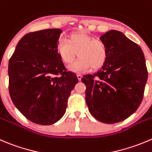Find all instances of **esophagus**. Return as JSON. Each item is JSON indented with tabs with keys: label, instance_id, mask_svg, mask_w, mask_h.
Listing matches in <instances>:
<instances>
[{
	"label": "esophagus",
	"instance_id": "esophagus-1",
	"mask_svg": "<svg viewBox=\"0 0 152 152\" xmlns=\"http://www.w3.org/2000/svg\"><path fill=\"white\" fill-rule=\"evenodd\" d=\"M77 77H78V79H79V81L81 80V79H82V76L81 74H77Z\"/></svg>",
	"mask_w": 152,
	"mask_h": 152
}]
</instances>
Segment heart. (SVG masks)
Segmentation results:
<instances>
[{
  "mask_svg": "<svg viewBox=\"0 0 152 152\" xmlns=\"http://www.w3.org/2000/svg\"><path fill=\"white\" fill-rule=\"evenodd\" d=\"M56 50L63 62L70 64L77 53L79 58L69 66V70L75 73L100 68L107 58V48L101 40L96 39L85 31L74 32L69 35L68 40L60 39Z\"/></svg>",
  "mask_w": 152,
  "mask_h": 152,
  "instance_id": "b5f03b06",
  "label": "heart"
}]
</instances>
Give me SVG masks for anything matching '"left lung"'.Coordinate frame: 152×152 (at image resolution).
I'll return each instance as SVG.
<instances>
[{
	"label": "left lung",
	"mask_w": 152,
	"mask_h": 152,
	"mask_svg": "<svg viewBox=\"0 0 152 152\" xmlns=\"http://www.w3.org/2000/svg\"><path fill=\"white\" fill-rule=\"evenodd\" d=\"M107 48L105 63L97 73L85 75V100L99 121L113 124L125 120L142 102L148 70L140 47L117 30L100 37Z\"/></svg>",
	"instance_id": "obj_1"
}]
</instances>
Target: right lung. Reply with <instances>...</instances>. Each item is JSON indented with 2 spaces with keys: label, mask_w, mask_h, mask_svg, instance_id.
<instances>
[{
  "label": "right lung",
  "mask_w": 152,
  "mask_h": 152,
  "mask_svg": "<svg viewBox=\"0 0 152 152\" xmlns=\"http://www.w3.org/2000/svg\"><path fill=\"white\" fill-rule=\"evenodd\" d=\"M61 32L60 29H47L26 34L9 61L12 101L27 120L36 124L48 126L58 121L79 82L57 52Z\"/></svg>",
  "instance_id": "right-lung-1"
}]
</instances>
